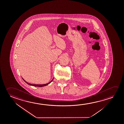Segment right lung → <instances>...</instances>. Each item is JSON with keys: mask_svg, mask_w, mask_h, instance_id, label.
<instances>
[{"mask_svg": "<svg viewBox=\"0 0 124 124\" xmlns=\"http://www.w3.org/2000/svg\"><path fill=\"white\" fill-rule=\"evenodd\" d=\"M22 78V79H23V80L27 84H28V85H30L31 86H35V87H43V86H45L47 85H48V84H49L51 82H52V81H53V80L54 78L52 79V80L51 81H50V82H48V83H46V84H40V85H39V84H31V83H28V82H26V81H25L23 78Z\"/></svg>", "mask_w": 124, "mask_h": 124, "instance_id": "add662e5", "label": "right lung"}]
</instances>
